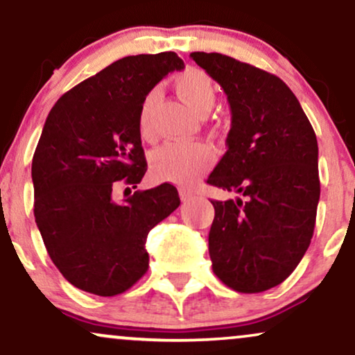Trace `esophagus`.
<instances>
[{
	"label": "esophagus",
	"mask_w": 355,
	"mask_h": 355,
	"mask_svg": "<svg viewBox=\"0 0 355 355\" xmlns=\"http://www.w3.org/2000/svg\"><path fill=\"white\" fill-rule=\"evenodd\" d=\"M178 193H180V200L182 202H189V200H191V198H193V193H191L189 189H180V190H178Z\"/></svg>",
	"instance_id": "esophagus-1"
}]
</instances>
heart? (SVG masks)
Masks as SVG:
<instances>
[{
    "mask_svg": "<svg viewBox=\"0 0 355 355\" xmlns=\"http://www.w3.org/2000/svg\"><path fill=\"white\" fill-rule=\"evenodd\" d=\"M177 92L198 116H207L214 108L217 92L214 81L205 71L189 68L178 75ZM155 101V92L146 96L140 110V132L144 137L152 135L150 113ZM214 164V152L203 144H168L155 150L150 158V172L158 182L189 185Z\"/></svg>",
    "mask_w": 355,
    "mask_h": 355,
    "instance_id": "heart-1",
    "label": "heart"
}]
</instances>
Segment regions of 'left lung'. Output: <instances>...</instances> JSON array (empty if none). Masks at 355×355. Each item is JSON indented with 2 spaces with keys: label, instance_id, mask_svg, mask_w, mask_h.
Returning a JSON list of instances; mask_svg holds the SVG:
<instances>
[{
  "label": "left lung",
  "instance_id": "1",
  "mask_svg": "<svg viewBox=\"0 0 355 355\" xmlns=\"http://www.w3.org/2000/svg\"><path fill=\"white\" fill-rule=\"evenodd\" d=\"M225 92L227 152L207 183L245 200H211L215 275L242 294L282 284L313 235L320 197L319 146L299 100L279 76L220 53H190Z\"/></svg>",
  "mask_w": 355,
  "mask_h": 355
}]
</instances>
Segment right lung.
Returning <instances> with one entry per match:
<instances>
[{"label": "right lung", "mask_w": 355, "mask_h": 355, "mask_svg": "<svg viewBox=\"0 0 355 355\" xmlns=\"http://www.w3.org/2000/svg\"><path fill=\"white\" fill-rule=\"evenodd\" d=\"M183 68L173 51L125 56L64 93L44 121L31 165L35 220L53 263L81 291L113 297L137 284L146 235L180 205L170 183L123 202L113 193L144 178L141 105Z\"/></svg>", "instance_id": "right-lung-1"}]
</instances>
